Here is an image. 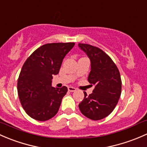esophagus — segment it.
<instances>
[{"label": "esophagus", "mask_w": 147, "mask_h": 147, "mask_svg": "<svg viewBox=\"0 0 147 147\" xmlns=\"http://www.w3.org/2000/svg\"><path fill=\"white\" fill-rule=\"evenodd\" d=\"M68 90H69V91L70 92H74V91H76V89L74 87H72V86H69V87H68Z\"/></svg>", "instance_id": "esophagus-1"}]
</instances>
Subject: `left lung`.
I'll return each mask as SVG.
<instances>
[{"label": "left lung", "instance_id": "obj_1", "mask_svg": "<svg viewBox=\"0 0 147 147\" xmlns=\"http://www.w3.org/2000/svg\"><path fill=\"white\" fill-rule=\"evenodd\" d=\"M80 49L90 60V72L88 81L94 86L93 93L84 98L78 107L88 118L99 120L108 116L115 109L122 90L120 74L115 63L102 49L87 45L78 44Z\"/></svg>", "mask_w": 147, "mask_h": 147}]
</instances>
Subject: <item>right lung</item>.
<instances>
[{
	"label": "right lung",
	"mask_w": 147,
	"mask_h": 147,
	"mask_svg": "<svg viewBox=\"0 0 147 147\" xmlns=\"http://www.w3.org/2000/svg\"><path fill=\"white\" fill-rule=\"evenodd\" d=\"M74 45V42L46 44L24 63L18 80V93L21 105L32 118L46 121L58 112L68 89L52 87L51 79L59 74L63 58Z\"/></svg>",
	"instance_id": "1"
}]
</instances>
